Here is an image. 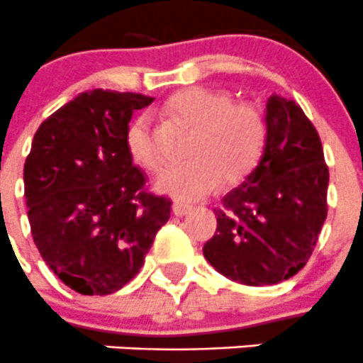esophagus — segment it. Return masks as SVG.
I'll list each match as a JSON object with an SVG mask.
<instances>
[{
    "instance_id": "obj_1",
    "label": "esophagus",
    "mask_w": 363,
    "mask_h": 363,
    "mask_svg": "<svg viewBox=\"0 0 363 363\" xmlns=\"http://www.w3.org/2000/svg\"><path fill=\"white\" fill-rule=\"evenodd\" d=\"M189 211H191V207H189V206H184V203L175 202L174 206H172V213H174V216H179V218L186 216V214H188Z\"/></svg>"
}]
</instances>
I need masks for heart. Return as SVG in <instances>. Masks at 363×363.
<instances>
[{
  "label": "heart",
  "mask_w": 363,
  "mask_h": 363,
  "mask_svg": "<svg viewBox=\"0 0 363 363\" xmlns=\"http://www.w3.org/2000/svg\"><path fill=\"white\" fill-rule=\"evenodd\" d=\"M167 110L195 129V135L188 150L191 160L164 168L154 181L157 191L181 202H195L213 193L220 181L238 184L253 170L266 140V124L255 106L232 103L221 90L191 86L172 96ZM125 149L147 170L160 164L152 121L147 113L129 124Z\"/></svg>",
  "instance_id": "1"
}]
</instances>
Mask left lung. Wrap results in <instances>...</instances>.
Here are the masks:
<instances>
[{"label":"left lung","instance_id":"left-lung-1","mask_svg":"<svg viewBox=\"0 0 363 363\" xmlns=\"http://www.w3.org/2000/svg\"><path fill=\"white\" fill-rule=\"evenodd\" d=\"M259 163L223 196L207 262L245 286H271L307 264L326 220L328 167L318 131L294 101L271 96Z\"/></svg>","mask_w":363,"mask_h":363}]
</instances>
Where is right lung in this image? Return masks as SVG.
<instances>
[{
    "mask_svg": "<svg viewBox=\"0 0 363 363\" xmlns=\"http://www.w3.org/2000/svg\"><path fill=\"white\" fill-rule=\"evenodd\" d=\"M154 97L88 90L37 129L24 163L31 235L49 269L79 294H111L138 275L172 202L145 193L125 149L133 111Z\"/></svg>",
    "mask_w": 363,
    "mask_h": 363,
    "instance_id": "1",
    "label": "right lung"
}]
</instances>
